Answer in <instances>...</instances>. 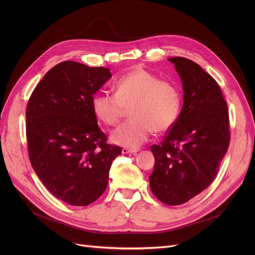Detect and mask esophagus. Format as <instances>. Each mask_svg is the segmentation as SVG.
Here are the masks:
<instances>
[{"instance_id":"34e87169","label":"esophagus","mask_w":255,"mask_h":255,"mask_svg":"<svg viewBox=\"0 0 255 255\" xmlns=\"http://www.w3.org/2000/svg\"><path fill=\"white\" fill-rule=\"evenodd\" d=\"M138 152V150H133V149H128V148H123L122 149V153L123 154H130V153H132V154H136Z\"/></svg>"}]
</instances>
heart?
<instances>
[{"label":"heart","instance_id":"heart-1","mask_svg":"<svg viewBox=\"0 0 255 255\" xmlns=\"http://www.w3.org/2000/svg\"><path fill=\"white\" fill-rule=\"evenodd\" d=\"M115 94L100 91L93 97L96 117L109 126L117 125L129 109L130 120L113 131L112 141L137 148L148 140L152 131L163 133L176 124L182 109L180 89L160 80L143 68L133 69L119 77Z\"/></svg>","mask_w":255,"mask_h":255}]
</instances>
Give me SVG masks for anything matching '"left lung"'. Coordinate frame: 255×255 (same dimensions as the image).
I'll return each mask as SVG.
<instances>
[{
  "label": "left lung",
  "mask_w": 255,
  "mask_h": 255,
  "mask_svg": "<svg viewBox=\"0 0 255 255\" xmlns=\"http://www.w3.org/2000/svg\"><path fill=\"white\" fill-rule=\"evenodd\" d=\"M183 84L184 104L159 144L149 177L153 194L168 206L185 204L211 185L231 140L227 103L219 85L195 62L169 58Z\"/></svg>",
  "instance_id": "obj_1"
}]
</instances>
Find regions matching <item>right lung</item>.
Instances as JSON below:
<instances>
[{"label": "right lung", "mask_w": 255, "mask_h": 255, "mask_svg": "<svg viewBox=\"0 0 255 255\" xmlns=\"http://www.w3.org/2000/svg\"><path fill=\"white\" fill-rule=\"evenodd\" d=\"M111 76L104 67L64 61L40 80L26 105L30 162L47 190L71 206H88L103 194L122 153L107 142L92 105Z\"/></svg>", "instance_id": "add662e5"}]
</instances>
